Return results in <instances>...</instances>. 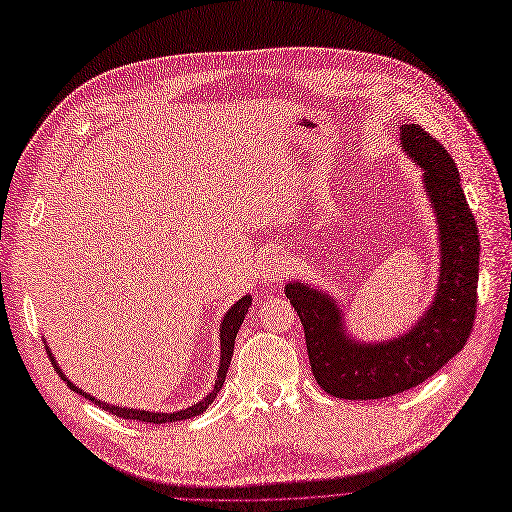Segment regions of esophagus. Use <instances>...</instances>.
Masks as SVG:
<instances>
[{"label": "esophagus", "instance_id": "1", "mask_svg": "<svg viewBox=\"0 0 512 512\" xmlns=\"http://www.w3.org/2000/svg\"><path fill=\"white\" fill-rule=\"evenodd\" d=\"M291 270V261L287 255L283 253H274L266 266H263V280H268V283H283Z\"/></svg>", "mask_w": 512, "mask_h": 512}]
</instances>
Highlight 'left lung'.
Instances as JSON below:
<instances>
[{
    "instance_id": "obj_1",
    "label": "left lung",
    "mask_w": 512,
    "mask_h": 512,
    "mask_svg": "<svg viewBox=\"0 0 512 512\" xmlns=\"http://www.w3.org/2000/svg\"><path fill=\"white\" fill-rule=\"evenodd\" d=\"M402 146L423 168L440 232V285L432 308L404 336L381 344L346 338L336 300L304 283L285 295L304 325L310 370L323 391L342 400H378L421 385L470 338L478 300V227L453 157L421 125L400 127Z\"/></svg>"
}]
</instances>
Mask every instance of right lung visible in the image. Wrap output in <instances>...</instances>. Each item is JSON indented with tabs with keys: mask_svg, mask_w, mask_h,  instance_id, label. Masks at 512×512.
Here are the masks:
<instances>
[{
	"mask_svg": "<svg viewBox=\"0 0 512 512\" xmlns=\"http://www.w3.org/2000/svg\"><path fill=\"white\" fill-rule=\"evenodd\" d=\"M249 306H251V295H246V298L238 300L232 308H229L227 315L223 317V323H221V366H219V374H217V385H214V389L206 395V398L202 402H197L185 410H178V412H151V410H134V408H119V406H110L106 402H100L91 398V395H87L82 389H78L76 385H72L68 378L63 376V372L59 370L55 357L51 355V351L48 353V359H51V364L55 366V370L59 372V376L63 378L65 383H68V387L80 395H85L87 400L95 402L100 408H104L106 412H110V415H117V417H123V419H134V421H144V423H172V421H185V419H191V417H197L202 415V412L208 408V404L214 402V398H217V393L221 391L223 383H225V374H227V368L229 364H232V355H234V342H236V336H238V329L246 317V312H249Z\"/></svg>",
	"mask_w": 512,
	"mask_h": 512,
	"instance_id": "add662e5",
	"label": "right lung"
}]
</instances>
